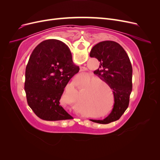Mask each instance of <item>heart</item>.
I'll return each mask as SVG.
<instances>
[{
    "label": "heart",
    "instance_id": "1",
    "mask_svg": "<svg viewBox=\"0 0 160 160\" xmlns=\"http://www.w3.org/2000/svg\"><path fill=\"white\" fill-rule=\"evenodd\" d=\"M91 78V75H85L81 77L79 81V87L83 88L85 85V91L89 93L85 96V103L88 105H93L97 108H99L103 104L104 99L106 98L105 89L102 85L108 87V84L104 79L100 77Z\"/></svg>",
    "mask_w": 160,
    "mask_h": 160
}]
</instances>
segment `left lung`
I'll list each match as a JSON object with an SVG mask.
<instances>
[{
    "instance_id": "1",
    "label": "left lung",
    "mask_w": 160,
    "mask_h": 160,
    "mask_svg": "<svg viewBox=\"0 0 160 160\" xmlns=\"http://www.w3.org/2000/svg\"><path fill=\"white\" fill-rule=\"evenodd\" d=\"M90 57L100 62L94 74L104 79L113 89L115 101L113 109L107 118L103 120H90L108 124L118 120L128 108L132 91V66L123 48L112 41H105L95 45L90 52Z\"/></svg>"
}]
</instances>
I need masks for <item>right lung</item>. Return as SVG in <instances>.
Segmentation results:
<instances>
[{
	"instance_id": "add662e5",
	"label": "right lung",
	"mask_w": 160,
	"mask_h": 160,
	"mask_svg": "<svg viewBox=\"0 0 160 160\" xmlns=\"http://www.w3.org/2000/svg\"><path fill=\"white\" fill-rule=\"evenodd\" d=\"M79 71L69 48L62 41L46 40L35 47L26 67L25 90L28 105L37 116L47 121L72 118L59 101L65 86Z\"/></svg>"
}]
</instances>
